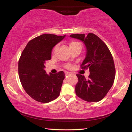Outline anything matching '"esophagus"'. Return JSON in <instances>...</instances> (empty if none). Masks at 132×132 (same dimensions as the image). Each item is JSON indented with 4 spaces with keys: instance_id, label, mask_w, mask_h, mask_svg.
<instances>
[{
    "instance_id": "1",
    "label": "esophagus",
    "mask_w": 132,
    "mask_h": 132,
    "mask_svg": "<svg viewBox=\"0 0 132 132\" xmlns=\"http://www.w3.org/2000/svg\"><path fill=\"white\" fill-rule=\"evenodd\" d=\"M64 73H65L66 75H71V73L69 72V71H65V72H64Z\"/></svg>"
}]
</instances>
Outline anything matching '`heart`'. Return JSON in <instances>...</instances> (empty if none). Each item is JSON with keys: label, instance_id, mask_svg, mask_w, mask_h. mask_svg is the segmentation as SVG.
Masks as SVG:
<instances>
[{"label": "heart", "instance_id": "heart-1", "mask_svg": "<svg viewBox=\"0 0 132 132\" xmlns=\"http://www.w3.org/2000/svg\"><path fill=\"white\" fill-rule=\"evenodd\" d=\"M81 45V44H80L79 42L73 41V42H71V43L70 44V45H69V47H70V48L73 47V46H75V45ZM70 66H71V65H70V64H67V65L66 66V67L67 68H70Z\"/></svg>", "mask_w": 132, "mask_h": 132}]
</instances>
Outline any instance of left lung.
Masks as SVG:
<instances>
[{
	"label": "left lung",
	"instance_id": "obj_1",
	"mask_svg": "<svg viewBox=\"0 0 132 132\" xmlns=\"http://www.w3.org/2000/svg\"><path fill=\"white\" fill-rule=\"evenodd\" d=\"M70 36L84 43L86 56L80 67L90 71L88 79L81 75H76L78 82L75 87L76 94L88 102L101 101L114 82L116 71L112 55L106 45L94 34L88 33L87 36L75 34Z\"/></svg>",
	"mask_w": 132,
	"mask_h": 132
}]
</instances>
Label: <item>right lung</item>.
<instances>
[{
	"instance_id": "add662e5",
	"label": "right lung",
	"mask_w": 132,
	"mask_h": 132,
	"mask_svg": "<svg viewBox=\"0 0 132 132\" xmlns=\"http://www.w3.org/2000/svg\"><path fill=\"white\" fill-rule=\"evenodd\" d=\"M64 36L45 34L28 42L19 61V76L24 90L35 101L47 103L57 98L64 79L63 71L48 75L44 70L53 48Z\"/></svg>"
}]
</instances>
